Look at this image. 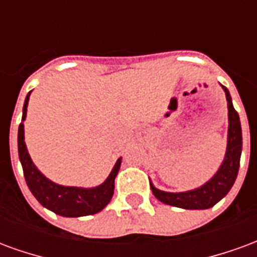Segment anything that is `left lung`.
<instances>
[{"label":"left lung","mask_w":257,"mask_h":257,"mask_svg":"<svg viewBox=\"0 0 257 257\" xmlns=\"http://www.w3.org/2000/svg\"><path fill=\"white\" fill-rule=\"evenodd\" d=\"M226 92L227 106H228V140H227V151L224 161L220 169L217 171L209 182L199 189L186 191V193H167L156 189L150 184L151 191L157 199L161 202L184 209H208L217 204L226 195L232 184L235 182L239 168V158L242 150V132L238 112L231 103V96L226 86H223Z\"/></svg>","instance_id":"1"}]
</instances>
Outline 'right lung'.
Returning <instances> with one entry per match:
<instances>
[{
    "instance_id": "1",
    "label": "right lung",
    "mask_w": 257,
    "mask_h": 257,
    "mask_svg": "<svg viewBox=\"0 0 257 257\" xmlns=\"http://www.w3.org/2000/svg\"><path fill=\"white\" fill-rule=\"evenodd\" d=\"M29 96L30 93L26 97L25 106H23V115H22V122L19 125V134H18V147H19V158L23 167L26 183L29 186L30 191L42 206H45L60 216L79 217V216L93 215V213L100 212L110 202L114 194V179L121 167V158L114 165L106 182L95 189L64 187V186H59L48 180L33 164L26 149L23 121H25L26 111H27Z\"/></svg>"
}]
</instances>
